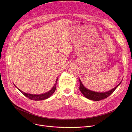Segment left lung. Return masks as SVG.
<instances>
[{
  "label": "left lung",
  "instance_id": "1",
  "mask_svg": "<svg viewBox=\"0 0 132 132\" xmlns=\"http://www.w3.org/2000/svg\"><path fill=\"white\" fill-rule=\"evenodd\" d=\"M79 80V83H80L79 90L81 91V92L82 93V95L87 99L91 100H93V101H99V100H101L102 99L106 98L115 91L116 88H118V87L121 84V83L122 82V81H121V82L117 86H116L113 89H112L107 92H98L93 91H91V90H90L87 89L82 85L80 79Z\"/></svg>",
  "mask_w": 132,
  "mask_h": 132
}]
</instances>
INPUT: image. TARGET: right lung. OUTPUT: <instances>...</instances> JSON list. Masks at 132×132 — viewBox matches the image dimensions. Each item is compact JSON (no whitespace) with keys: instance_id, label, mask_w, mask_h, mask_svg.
I'll list each match as a JSON object with an SVG mask.
<instances>
[{"instance_id":"1","label":"right lung","mask_w":132,"mask_h":132,"mask_svg":"<svg viewBox=\"0 0 132 132\" xmlns=\"http://www.w3.org/2000/svg\"><path fill=\"white\" fill-rule=\"evenodd\" d=\"M57 80H58V78H57V79H56V80L55 81L56 83L54 84V86L53 87V88L51 89V90H50L49 91H48L47 92H46L45 93L41 94V95H32V94L25 93V92L22 91L19 89H18L15 86V87L16 88L18 89L23 94L24 96H25L26 97L28 98L29 99L32 100H35V101H40V100H43L46 99L48 98L49 97H50L53 95V93L55 92V91L56 90V83H57Z\"/></svg>"}]
</instances>
